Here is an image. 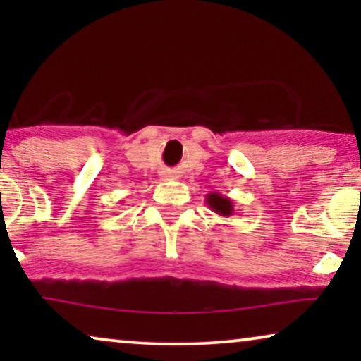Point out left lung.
I'll use <instances>...</instances> for the list:
<instances>
[{
    "label": "left lung",
    "mask_w": 361,
    "mask_h": 361,
    "mask_svg": "<svg viewBox=\"0 0 361 361\" xmlns=\"http://www.w3.org/2000/svg\"><path fill=\"white\" fill-rule=\"evenodd\" d=\"M205 202L207 205H209V209L212 212H215V214H219L221 216L233 215V204H231V200L228 197L219 194V192H210V194H207Z\"/></svg>",
    "instance_id": "8db88e82"
}]
</instances>
